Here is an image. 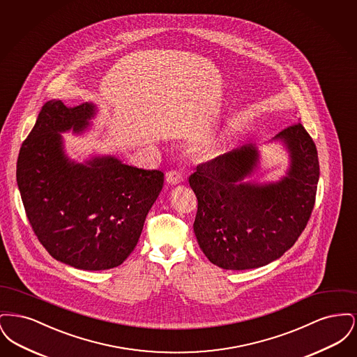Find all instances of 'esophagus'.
I'll return each mask as SVG.
<instances>
[{"mask_svg": "<svg viewBox=\"0 0 357 357\" xmlns=\"http://www.w3.org/2000/svg\"><path fill=\"white\" fill-rule=\"evenodd\" d=\"M166 182L169 185H179L183 182V175L182 172L176 170H171L166 174Z\"/></svg>", "mask_w": 357, "mask_h": 357, "instance_id": "esophagus-1", "label": "esophagus"}]
</instances>
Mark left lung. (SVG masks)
<instances>
[{"mask_svg":"<svg viewBox=\"0 0 357 357\" xmlns=\"http://www.w3.org/2000/svg\"><path fill=\"white\" fill-rule=\"evenodd\" d=\"M273 140L288 150L287 176L245 182L259 153L246 144L199 165L188 183L198 199L194 233L210 262L227 271L265 266L289 250L310 218L320 176L317 149L301 123Z\"/></svg>","mask_w":357,"mask_h":357,"instance_id":"left-lung-1","label":"left lung"}]
</instances>
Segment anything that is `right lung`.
Wrapping results in <instances>:
<instances>
[{
	"mask_svg": "<svg viewBox=\"0 0 357 357\" xmlns=\"http://www.w3.org/2000/svg\"><path fill=\"white\" fill-rule=\"evenodd\" d=\"M95 114L92 102H45L20 149L16 171L41 245L54 259L83 271L116 268L132 253L165 182L162 171L132 167L115 156L70 160L60 134H82Z\"/></svg>",
	"mask_w": 357,
	"mask_h": 357,
	"instance_id": "add662e5",
	"label": "right lung"
}]
</instances>
